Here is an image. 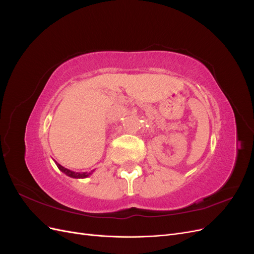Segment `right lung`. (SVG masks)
<instances>
[{"label": "right lung", "mask_w": 254, "mask_h": 254, "mask_svg": "<svg viewBox=\"0 0 254 254\" xmlns=\"http://www.w3.org/2000/svg\"><path fill=\"white\" fill-rule=\"evenodd\" d=\"M54 162L56 163V165H57V167L59 168V170L63 172L64 174H65L66 176H68V177H71V178H75V179H83V178H87V177H89L90 175H92L93 174V172L94 171H91V172H84V173H76V172H73V171H70V170H67V168H65V167H64L63 165H60L58 162H56L55 160H54Z\"/></svg>", "instance_id": "obj_1"}]
</instances>
